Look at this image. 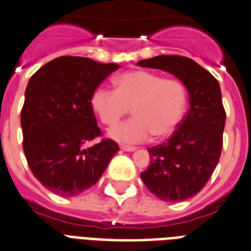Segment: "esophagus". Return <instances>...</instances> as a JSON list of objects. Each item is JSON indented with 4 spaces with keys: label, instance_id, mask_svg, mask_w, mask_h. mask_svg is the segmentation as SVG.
<instances>
[{
    "label": "esophagus",
    "instance_id": "34e87169",
    "mask_svg": "<svg viewBox=\"0 0 251 251\" xmlns=\"http://www.w3.org/2000/svg\"><path fill=\"white\" fill-rule=\"evenodd\" d=\"M121 150H124V151H134L137 148L135 146H129V145H121L120 146Z\"/></svg>",
    "mask_w": 251,
    "mask_h": 251
}]
</instances>
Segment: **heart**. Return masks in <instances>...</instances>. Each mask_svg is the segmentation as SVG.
Listing matches in <instances>:
<instances>
[{
	"label": "heart",
	"instance_id": "1",
	"mask_svg": "<svg viewBox=\"0 0 251 251\" xmlns=\"http://www.w3.org/2000/svg\"><path fill=\"white\" fill-rule=\"evenodd\" d=\"M116 90L100 86L90 106L106 126H114L133 111L131 120L116 126L110 137L121 142H142L154 135L163 140L174 133L186 110L187 93L181 81L148 70H131L114 81Z\"/></svg>",
	"mask_w": 251,
	"mask_h": 251
}]
</instances>
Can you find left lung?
<instances>
[{
    "label": "left lung",
    "mask_w": 251,
    "mask_h": 251,
    "mask_svg": "<svg viewBox=\"0 0 251 251\" xmlns=\"http://www.w3.org/2000/svg\"><path fill=\"white\" fill-rule=\"evenodd\" d=\"M137 65L176 75L189 93L185 118L166 142L148 149L150 165L141 173L145 186L159 200L185 201L203 189L220 161L226 121L220 83L182 55H157Z\"/></svg>",
    "instance_id": "obj_1"
}]
</instances>
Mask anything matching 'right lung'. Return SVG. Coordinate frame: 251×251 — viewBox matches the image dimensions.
Listing matches in <instances>:
<instances>
[{
    "label": "right lung",
    "instance_id": "1",
    "mask_svg": "<svg viewBox=\"0 0 251 251\" xmlns=\"http://www.w3.org/2000/svg\"><path fill=\"white\" fill-rule=\"evenodd\" d=\"M117 69L120 65L64 55L29 79L21 110L22 145L33 176L50 192L73 197L88 190L120 150L109 138L89 146L101 135L90 98Z\"/></svg>",
    "mask_w": 251,
    "mask_h": 251
}]
</instances>
